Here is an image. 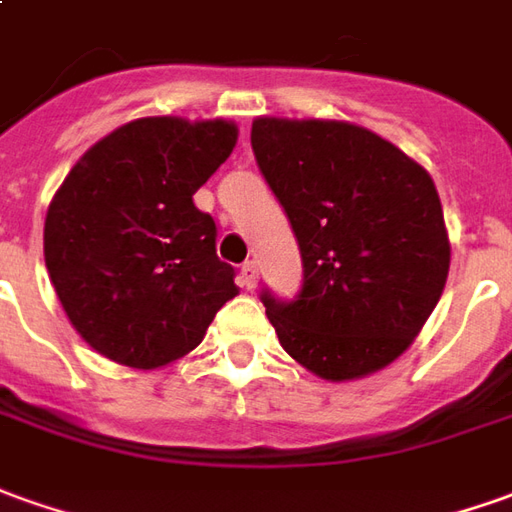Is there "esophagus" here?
Instances as JSON below:
<instances>
[{
    "instance_id": "esophagus-1",
    "label": "esophagus",
    "mask_w": 512,
    "mask_h": 512,
    "mask_svg": "<svg viewBox=\"0 0 512 512\" xmlns=\"http://www.w3.org/2000/svg\"><path fill=\"white\" fill-rule=\"evenodd\" d=\"M256 281H259V264L256 262L242 264V270H239V284H242V287H248V290H253V287H256Z\"/></svg>"
}]
</instances>
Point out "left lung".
I'll use <instances>...</instances> for the list:
<instances>
[{
  "mask_svg": "<svg viewBox=\"0 0 512 512\" xmlns=\"http://www.w3.org/2000/svg\"><path fill=\"white\" fill-rule=\"evenodd\" d=\"M250 144L303 259L295 301L262 292L281 348L326 382L387 368L449 278L435 181L396 144L337 119L259 116Z\"/></svg>",
  "mask_w": 512,
  "mask_h": 512,
  "instance_id": "1",
  "label": "left lung"
}]
</instances>
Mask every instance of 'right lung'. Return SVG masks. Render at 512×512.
Wrapping results in <instances>:
<instances>
[{"label":"right lung","instance_id":"1","mask_svg":"<svg viewBox=\"0 0 512 512\" xmlns=\"http://www.w3.org/2000/svg\"><path fill=\"white\" fill-rule=\"evenodd\" d=\"M234 122L144 116L88 147L49 203L44 262L74 331L97 354L164 368L203 343L236 292L217 225L195 206L236 147Z\"/></svg>","mask_w":512,"mask_h":512}]
</instances>
